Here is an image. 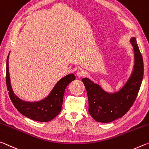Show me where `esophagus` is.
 <instances>
[{
    "mask_svg": "<svg viewBox=\"0 0 149 149\" xmlns=\"http://www.w3.org/2000/svg\"><path fill=\"white\" fill-rule=\"evenodd\" d=\"M85 74H86V72H85V70H79V71L77 72V77H80V78H81V77H83L84 76H85Z\"/></svg>",
    "mask_w": 149,
    "mask_h": 149,
    "instance_id": "obj_1",
    "label": "esophagus"
}]
</instances>
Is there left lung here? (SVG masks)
Masks as SVG:
<instances>
[{
	"label": "left lung",
	"instance_id": "1",
	"mask_svg": "<svg viewBox=\"0 0 149 149\" xmlns=\"http://www.w3.org/2000/svg\"><path fill=\"white\" fill-rule=\"evenodd\" d=\"M131 43L134 49V69L127 82L119 92L108 93L90 79H82L88 97V111L98 122L109 123L121 118L130 110L137 96L143 77V60L135 38L131 39Z\"/></svg>",
	"mask_w": 149,
	"mask_h": 149
}]
</instances>
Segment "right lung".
I'll use <instances>...</instances> for the list:
<instances>
[{"label":"right lung","instance_id":"add662e5","mask_svg":"<svg viewBox=\"0 0 149 149\" xmlns=\"http://www.w3.org/2000/svg\"><path fill=\"white\" fill-rule=\"evenodd\" d=\"M8 57L9 55L6 60V83L10 98L14 106L22 115L33 120L41 122L52 120L61 110L65 88L75 79L74 75L68 74L58 80L51 93L44 100L38 102H24L18 98L12 89L8 71Z\"/></svg>","mask_w":149,"mask_h":149}]
</instances>
